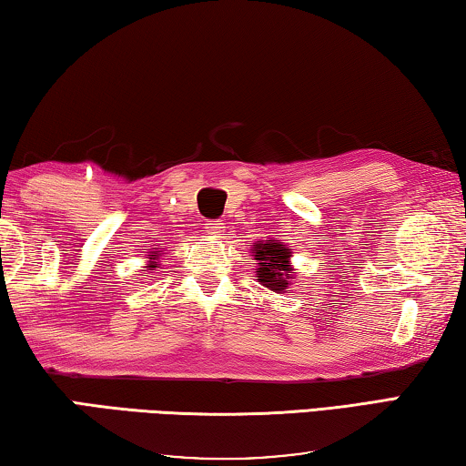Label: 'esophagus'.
I'll return each instance as SVG.
<instances>
[{"label": "esophagus", "mask_w": 466, "mask_h": 466, "mask_svg": "<svg viewBox=\"0 0 466 466\" xmlns=\"http://www.w3.org/2000/svg\"><path fill=\"white\" fill-rule=\"evenodd\" d=\"M205 232L219 238L221 232H224V224H219V221H209V224H205Z\"/></svg>", "instance_id": "1"}]
</instances>
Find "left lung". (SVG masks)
<instances>
[{"instance_id":"1","label":"left lung","mask_w":466,"mask_h":466,"mask_svg":"<svg viewBox=\"0 0 466 466\" xmlns=\"http://www.w3.org/2000/svg\"><path fill=\"white\" fill-rule=\"evenodd\" d=\"M253 253L257 261V279L269 290L282 294L294 279L290 248L279 240H259L253 245Z\"/></svg>"}]
</instances>
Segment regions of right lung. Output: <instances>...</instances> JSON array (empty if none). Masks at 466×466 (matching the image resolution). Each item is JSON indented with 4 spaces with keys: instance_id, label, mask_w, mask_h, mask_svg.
<instances>
[{
    "instance_id": "1",
    "label": "right lung",
    "mask_w": 466,
    "mask_h": 466,
    "mask_svg": "<svg viewBox=\"0 0 466 466\" xmlns=\"http://www.w3.org/2000/svg\"><path fill=\"white\" fill-rule=\"evenodd\" d=\"M159 253H161V250H155V255H149V259H155V257H157ZM149 268H155V261L149 263Z\"/></svg>"
}]
</instances>
